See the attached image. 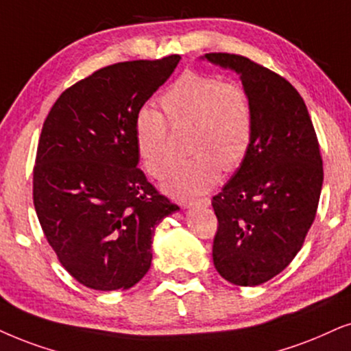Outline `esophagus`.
<instances>
[{"label":"esophagus","mask_w":351,"mask_h":351,"mask_svg":"<svg viewBox=\"0 0 351 351\" xmlns=\"http://www.w3.org/2000/svg\"><path fill=\"white\" fill-rule=\"evenodd\" d=\"M183 206H184L186 208H191V207H199V206H202V207H208V206H210V199H208V197L193 199V201H186V202H183Z\"/></svg>","instance_id":"esophagus-1"}]
</instances>
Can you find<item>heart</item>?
Instances as JSON below:
<instances>
[{
  "mask_svg": "<svg viewBox=\"0 0 351 351\" xmlns=\"http://www.w3.org/2000/svg\"><path fill=\"white\" fill-rule=\"evenodd\" d=\"M160 104L173 128L191 123L188 150L194 154L167 176L163 189L170 196L196 197L219 183L223 168L232 171L241 165L254 132V110L245 87L188 71L163 92ZM134 143L145 171L154 178L165 176L173 152L160 112L145 106L137 113Z\"/></svg>",
  "mask_w": 351,
  "mask_h": 351,
  "instance_id": "b5f03b06",
  "label": "heart"
}]
</instances>
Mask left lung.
I'll return each instance as SVG.
<instances>
[{
  "label": "left lung",
  "instance_id": "1",
  "mask_svg": "<svg viewBox=\"0 0 351 351\" xmlns=\"http://www.w3.org/2000/svg\"><path fill=\"white\" fill-rule=\"evenodd\" d=\"M202 60L234 71L254 110L245 160L212 199L219 220L212 257L225 280L256 287L303 246L322 189L321 150L304 100L287 79L239 55L207 53Z\"/></svg>",
  "mask_w": 351,
  "mask_h": 351
}]
</instances>
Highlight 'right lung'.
<instances>
[{"label": "right lung", "mask_w": 351, "mask_h": 351, "mask_svg": "<svg viewBox=\"0 0 351 351\" xmlns=\"http://www.w3.org/2000/svg\"><path fill=\"white\" fill-rule=\"evenodd\" d=\"M181 60L117 63L66 88L40 134L34 206L63 267L92 290L134 287L155 227L180 210L137 168L134 121Z\"/></svg>", "instance_id": "1"}]
</instances>
